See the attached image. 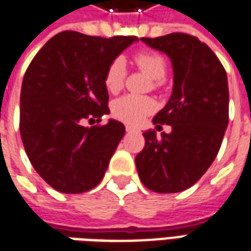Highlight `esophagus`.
<instances>
[{
	"instance_id": "34e87169",
	"label": "esophagus",
	"mask_w": 251,
	"mask_h": 251,
	"mask_svg": "<svg viewBox=\"0 0 251 251\" xmlns=\"http://www.w3.org/2000/svg\"><path fill=\"white\" fill-rule=\"evenodd\" d=\"M137 130V129H136V127H133V126H126V131H127V133H131V131H136Z\"/></svg>"
}]
</instances>
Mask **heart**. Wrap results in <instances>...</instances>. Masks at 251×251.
<instances>
[{
	"instance_id": "b5f03b06",
	"label": "heart",
	"mask_w": 251,
	"mask_h": 251,
	"mask_svg": "<svg viewBox=\"0 0 251 251\" xmlns=\"http://www.w3.org/2000/svg\"><path fill=\"white\" fill-rule=\"evenodd\" d=\"M136 64L155 81L153 85H160L166 76L167 66L160 54L156 52H138L136 55ZM126 77V64L124 58H115L108 65L104 75V85L110 92H118ZM155 110V101L151 98L138 95H125L113 103V115L125 124L137 125Z\"/></svg>"
}]
</instances>
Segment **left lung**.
I'll use <instances>...</instances> for the list:
<instances>
[{
    "label": "left lung",
    "instance_id": "8db88e82",
    "mask_svg": "<svg viewBox=\"0 0 251 251\" xmlns=\"http://www.w3.org/2000/svg\"><path fill=\"white\" fill-rule=\"evenodd\" d=\"M166 54L174 72L173 94L153 117V124L171 126L160 137L144 131V150L136 167L144 186L156 193H178L193 186L217 156L228 126V81L215 52L187 34L141 38Z\"/></svg>",
    "mask_w": 251,
    "mask_h": 251
}]
</instances>
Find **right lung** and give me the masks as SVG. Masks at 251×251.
<instances>
[{
  "mask_svg": "<svg viewBox=\"0 0 251 251\" xmlns=\"http://www.w3.org/2000/svg\"><path fill=\"white\" fill-rule=\"evenodd\" d=\"M136 36L110 39L64 31L31 61L20 95V134L35 171L55 190L88 192L100 183L125 134L120 121L103 126L110 114L104 75Z\"/></svg>",
  "mask_w": 251,
  "mask_h": 251,
  "instance_id": "add662e5",
  "label": "right lung"
}]
</instances>
